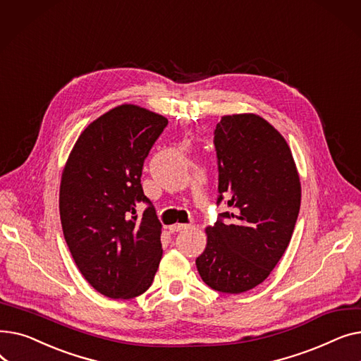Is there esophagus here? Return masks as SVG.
Masks as SVG:
<instances>
[{
	"mask_svg": "<svg viewBox=\"0 0 361 361\" xmlns=\"http://www.w3.org/2000/svg\"><path fill=\"white\" fill-rule=\"evenodd\" d=\"M187 228H190V224H176V225L169 226V231L171 233H178V231H183V230H187Z\"/></svg>",
	"mask_w": 361,
	"mask_h": 361,
	"instance_id": "obj_1",
	"label": "esophagus"
}]
</instances>
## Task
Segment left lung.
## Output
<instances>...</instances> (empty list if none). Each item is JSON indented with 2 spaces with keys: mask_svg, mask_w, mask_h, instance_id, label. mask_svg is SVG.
Returning <instances> with one entry per match:
<instances>
[{
  "mask_svg": "<svg viewBox=\"0 0 361 361\" xmlns=\"http://www.w3.org/2000/svg\"><path fill=\"white\" fill-rule=\"evenodd\" d=\"M219 214L196 259L206 286L240 294L262 283L287 250L300 212L301 185L291 150L255 114L222 117L214 131Z\"/></svg>",
  "mask_w": 361,
  "mask_h": 361,
  "instance_id": "1",
  "label": "left lung"
}]
</instances>
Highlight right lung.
<instances>
[{
  "label": "right lung",
  "mask_w": 361,
  "mask_h": 361,
  "mask_svg": "<svg viewBox=\"0 0 361 361\" xmlns=\"http://www.w3.org/2000/svg\"><path fill=\"white\" fill-rule=\"evenodd\" d=\"M168 120L121 105L94 120L75 142L60 187L66 243L90 286L109 298L143 294L162 257L155 206L145 196V159ZM147 204L142 216L137 204Z\"/></svg>",
  "instance_id": "right-lung-1"
}]
</instances>
